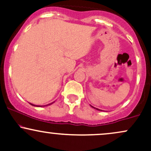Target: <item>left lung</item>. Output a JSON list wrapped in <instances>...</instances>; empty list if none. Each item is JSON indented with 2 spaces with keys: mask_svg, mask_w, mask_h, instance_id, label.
<instances>
[{
  "mask_svg": "<svg viewBox=\"0 0 151 151\" xmlns=\"http://www.w3.org/2000/svg\"><path fill=\"white\" fill-rule=\"evenodd\" d=\"M91 106L92 108H94V109H96V110H100V111H102V110H100V109H98V108H94V107H93V106H92V105H91Z\"/></svg>",
  "mask_w": 151,
  "mask_h": 151,
  "instance_id": "left-lung-1",
  "label": "left lung"
}]
</instances>
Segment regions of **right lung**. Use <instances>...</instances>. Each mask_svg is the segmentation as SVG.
I'll use <instances>...</instances> for the list:
<instances>
[{"label":"right lung","instance_id":"obj_1","mask_svg":"<svg viewBox=\"0 0 151 151\" xmlns=\"http://www.w3.org/2000/svg\"><path fill=\"white\" fill-rule=\"evenodd\" d=\"M54 102H52V103H50V104H48V105H44V106H47V105H51V104H52V103H53ZM31 105H33V106H36V107H42V105H34V104H32V103H30Z\"/></svg>","mask_w":151,"mask_h":151}]
</instances>
